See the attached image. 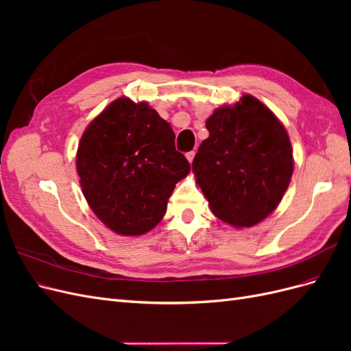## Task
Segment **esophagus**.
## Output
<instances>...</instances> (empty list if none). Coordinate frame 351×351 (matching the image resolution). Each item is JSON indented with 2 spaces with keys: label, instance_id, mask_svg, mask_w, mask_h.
Wrapping results in <instances>:
<instances>
[{
  "label": "esophagus",
  "instance_id": "obj_1",
  "mask_svg": "<svg viewBox=\"0 0 351 351\" xmlns=\"http://www.w3.org/2000/svg\"><path fill=\"white\" fill-rule=\"evenodd\" d=\"M195 155H196V154H195V151H190V152H187V154H186V158L189 159V162H190V164L193 162V158H195Z\"/></svg>",
  "mask_w": 351,
  "mask_h": 351
}]
</instances>
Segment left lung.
I'll use <instances>...</instances> for the list:
<instances>
[{
	"label": "left lung",
	"instance_id": "obj_1",
	"mask_svg": "<svg viewBox=\"0 0 351 351\" xmlns=\"http://www.w3.org/2000/svg\"><path fill=\"white\" fill-rule=\"evenodd\" d=\"M209 137L193 159L196 182L214 215L232 227H252L278 206L293 176L284 125L265 105L244 95L206 120Z\"/></svg>",
	"mask_w": 351,
	"mask_h": 351
}]
</instances>
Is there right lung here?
I'll return each instance as SVG.
<instances>
[{
  "mask_svg": "<svg viewBox=\"0 0 351 351\" xmlns=\"http://www.w3.org/2000/svg\"><path fill=\"white\" fill-rule=\"evenodd\" d=\"M83 195L105 226L141 236L162 219L168 197L189 171L176 134L146 102L120 98L84 130L76 156Z\"/></svg>",
  "mask_w": 351,
  "mask_h": 351,
  "instance_id": "1",
  "label": "right lung"
}]
</instances>
